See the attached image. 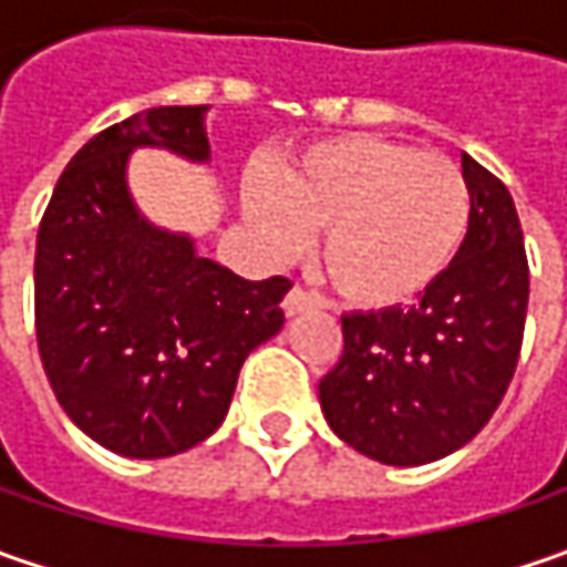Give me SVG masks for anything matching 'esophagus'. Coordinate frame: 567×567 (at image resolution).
I'll list each match as a JSON object with an SVG mask.
<instances>
[{
    "mask_svg": "<svg viewBox=\"0 0 567 567\" xmlns=\"http://www.w3.org/2000/svg\"><path fill=\"white\" fill-rule=\"evenodd\" d=\"M309 309H321V296L309 293V290H302V287H293L290 293L284 296V312L290 318L302 316V312H309Z\"/></svg>",
    "mask_w": 567,
    "mask_h": 567,
    "instance_id": "esophagus-1",
    "label": "esophagus"
}]
</instances>
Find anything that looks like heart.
Wrapping results in <instances>:
<instances>
[{
  "instance_id": "1",
  "label": "heart",
  "mask_w": 567,
  "mask_h": 567,
  "mask_svg": "<svg viewBox=\"0 0 567 567\" xmlns=\"http://www.w3.org/2000/svg\"><path fill=\"white\" fill-rule=\"evenodd\" d=\"M243 214L271 251L318 233L316 258L334 293L357 306H398L429 290L461 249L470 192L457 164L369 135L306 147L243 186Z\"/></svg>"
}]
</instances>
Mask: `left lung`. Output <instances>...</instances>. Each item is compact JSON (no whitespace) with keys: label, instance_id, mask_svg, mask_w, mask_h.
Returning a JSON list of instances; mask_svg holds the SVG:
<instances>
[{"label":"left lung","instance_id":"left-lung-1","mask_svg":"<svg viewBox=\"0 0 567 567\" xmlns=\"http://www.w3.org/2000/svg\"><path fill=\"white\" fill-rule=\"evenodd\" d=\"M467 236L410 309L350 312L340 362L318 381L334 435L388 467H420L489 423L520 357L530 274L508 188L470 154Z\"/></svg>","mask_w":567,"mask_h":567}]
</instances>
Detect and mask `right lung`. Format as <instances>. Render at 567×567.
<instances>
[{"mask_svg":"<svg viewBox=\"0 0 567 567\" xmlns=\"http://www.w3.org/2000/svg\"><path fill=\"white\" fill-rule=\"evenodd\" d=\"M207 106H151L103 128L55 183L37 233V343L69 420L122 457L183 454L227 416L239 369L284 328L287 277L246 280L157 227L128 157L207 164Z\"/></svg>","mask_w":567,"mask_h":567,"instance_id":"add662e5","label":"right lung"}]
</instances>
